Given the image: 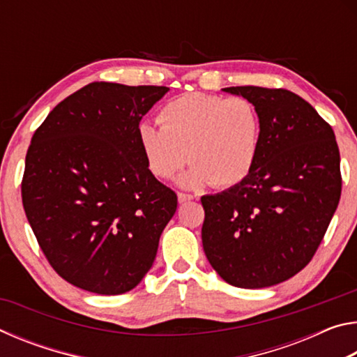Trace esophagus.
<instances>
[{"label": "esophagus", "mask_w": 357, "mask_h": 357, "mask_svg": "<svg viewBox=\"0 0 357 357\" xmlns=\"http://www.w3.org/2000/svg\"><path fill=\"white\" fill-rule=\"evenodd\" d=\"M190 200H193V195H190V193H183V192L178 193V202L179 203H187Z\"/></svg>", "instance_id": "34e87169"}]
</instances>
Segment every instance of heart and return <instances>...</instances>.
Listing matches in <instances>:
<instances>
[{
  "label": "heart",
  "mask_w": 357,
  "mask_h": 357,
  "mask_svg": "<svg viewBox=\"0 0 357 357\" xmlns=\"http://www.w3.org/2000/svg\"><path fill=\"white\" fill-rule=\"evenodd\" d=\"M160 128L142 123L138 143L149 172L168 179L185 165L178 183L198 189L213 183L229 187L249 176L261 146V118L244 98L184 94L162 107Z\"/></svg>",
  "instance_id": "heart-1"
}]
</instances>
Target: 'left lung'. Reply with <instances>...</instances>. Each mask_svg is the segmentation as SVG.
I'll use <instances>...</instances> for the list:
<instances>
[{
	"instance_id": "obj_1",
	"label": "left lung",
	"mask_w": 357,
	"mask_h": 357,
	"mask_svg": "<svg viewBox=\"0 0 357 357\" xmlns=\"http://www.w3.org/2000/svg\"><path fill=\"white\" fill-rule=\"evenodd\" d=\"M261 118V146L249 176L202 197L203 249L223 280L266 288L304 269L342 193L334 130L315 108L287 89L231 86Z\"/></svg>"
}]
</instances>
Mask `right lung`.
I'll use <instances>...</instances> for the list:
<instances>
[{"label": "right lung", "mask_w": 357, "mask_h": 357, "mask_svg": "<svg viewBox=\"0 0 357 357\" xmlns=\"http://www.w3.org/2000/svg\"><path fill=\"white\" fill-rule=\"evenodd\" d=\"M167 91L89 83L34 132L23 208L48 263L72 285L123 294L154 263L178 197L149 172L137 129Z\"/></svg>", "instance_id": "right-lung-1"}]
</instances>
